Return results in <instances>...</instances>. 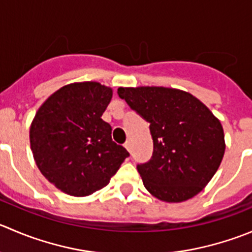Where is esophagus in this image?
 I'll return each instance as SVG.
<instances>
[{
  "label": "esophagus",
  "mask_w": 252,
  "mask_h": 252,
  "mask_svg": "<svg viewBox=\"0 0 252 252\" xmlns=\"http://www.w3.org/2000/svg\"><path fill=\"white\" fill-rule=\"evenodd\" d=\"M124 148H126L128 151H130V143H129V141H126V144H124Z\"/></svg>",
  "instance_id": "obj_1"
}]
</instances>
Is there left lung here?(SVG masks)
Returning <instances> with one entry per match:
<instances>
[{
  "label": "left lung",
  "instance_id": "obj_1",
  "mask_svg": "<svg viewBox=\"0 0 252 252\" xmlns=\"http://www.w3.org/2000/svg\"><path fill=\"white\" fill-rule=\"evenodd\" d=\"M118 96L150 123L153 156L138 165L146 189L168 203L198 194L223 160L220 121L193 94L177 89L119 87Z\"/></svg>",
  "mask_w": 252,
  "mask_h": 252
}]
</instances>
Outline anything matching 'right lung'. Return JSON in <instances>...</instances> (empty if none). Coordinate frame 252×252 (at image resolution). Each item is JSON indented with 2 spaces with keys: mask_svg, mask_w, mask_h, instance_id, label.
I'll use <instances>...</instances> for the list:
<instances>
[{
  "mask_svg": "<svg viewBox=\"0 0 252 252\" xmlns=\"http://www.w3.org/2000/svg\"><path fill=\"white\" fill-rule=\"evenodd\" d=\"M112 96L111 87L99 82H75L54 92L35 113L29 129L33 158L64 193L85 197L98 191L129 156L101 118Z\"/></svg>",
  "mask_w": 252,
  "mask_h": 252,
  "instance_id": "1",
  "label": "right lung"
}]
</instances>
